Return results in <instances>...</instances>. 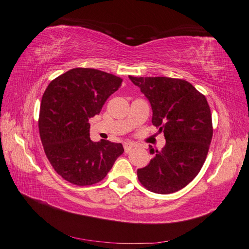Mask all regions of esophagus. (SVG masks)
Segmentation results:
<instances>
[{
	"mask_svg": "<svg viewBox=\"0 0 249 249\" xmlns=\"http://www.w3.org/2000/svg\"><path fill=\"white\" fill-rule=\"evenodd\" d=\"M135 146H136L135 143H131V142H125V143H124L125 153H129L131 151V149H133V147H135Z\"/></svg>",
	"mask_w": 249,
	"mask_h": 249,
	"instance_id": "34e87169",
	"label": "esophagus"
}]
</instances>
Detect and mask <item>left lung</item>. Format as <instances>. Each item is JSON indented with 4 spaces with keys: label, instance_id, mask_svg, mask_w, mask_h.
Here are the masks:
<instances>
[{
    "label": "left lung",
    "instance_id": "8db88e82",
    "mask_svg": "<svg viewBox=\"0 0 249 249\" xmlns=\"http://www.w3.org/2000/svg\"><path fill=\"white\" fill-rule=\"evenodd\" d=\"M129 79L149 99L152 123L163 133L166 144L149 165L138 169L140 183L153 193H176L202 168L213 136L212 114L204 95L192 83L168 77ZM154 154V149L150 150Z\"/></svg>",
    "mask_w": 249,
    "mask_h": 249
}]
</instances>
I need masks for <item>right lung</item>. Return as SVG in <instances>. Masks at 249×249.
Wrapping results in <instances>:
<instances>
[{
  "mask_svg": "<svg viewBox=\"0 0 249 249\" xmlns=\"http://www.w3.org/2000/svg\"><path fill=\"white\" fill-rule=\"evenodd\" d=\"M122 81L94 68H72L47 87L39 109L40 140L51 166L67 182L96 184L123 154L121 143L93 142L89 123Z\"/></svg>",
  "mask_w": 249,
  "mask_h": 249,
  "instance_id": "1",
  "label": "right lung"
}]
</instances>
